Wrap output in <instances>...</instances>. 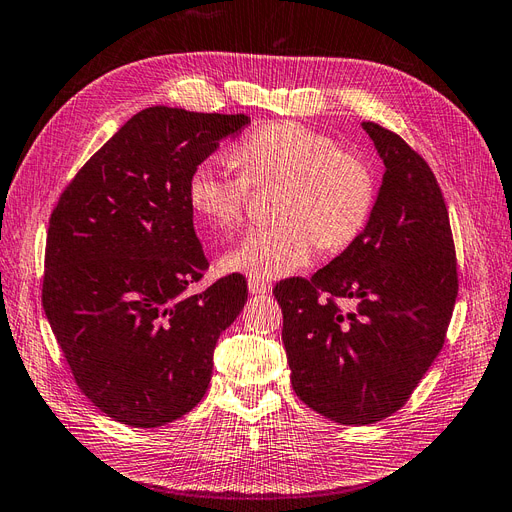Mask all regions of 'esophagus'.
<instances>
[{"label":"esophagus","mask_w":512,"mask_h":512,"mask_svg":"<svg viewBox=\"0 0 512 512\" xmlns=\"http://www.w3.org/2000/svg\"><path fill=\"white\" fill-rule=\"evenodd\" d=\"M248 291H251L253 296H266L270 291V285L259 279H248Z\"/></svg>","instance_id":"esophagus-1"}]
</instances>
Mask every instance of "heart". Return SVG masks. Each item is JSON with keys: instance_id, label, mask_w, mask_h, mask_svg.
Here are the masks:
<instances>
[{"instance_id": "1", "label": "heart", "mask_w": 512, "mask_h": 512, "mask_svg": "<svg viewBox=\"0 0 512 512\" xmlns=\"http://www.w3.org/2000/svg\"><path fill=\"white\" fill-rule=\"evenodd\" d=\"M236 169L208 158L188 178V203L216 231L238 227L253 188L281 184L276 225L253 229L223 257V268L251 279H281L302 270L317 246L343 251L367 227L377 186L371 167L332 137L298 122H276L244 137Z\"/></svg>"}]
</instances>
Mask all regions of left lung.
Returning a JSON list of instances; mask_svg holds the SVG:
<instances>
[{"mask_svg": "<svg viewBox=\"0 0 512 512\" xmlns=\"http://www.w3.org/2000/svg\"><path fill=\"white\" fill-rule=\"evenodd\" d=\"M362 128L386 167L367 227L311 279L272 291L300 401L356 427L407 403L440 354L459 291L448 210L427 160L384 126ZM339 297L357 309L343 314Z\"/></svg>", "mask_w": 512, "mask_h": 512, "instance_id": "left-lung-1", "label": "left lung"}]
</instances>
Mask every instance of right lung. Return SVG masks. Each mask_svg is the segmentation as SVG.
Listing matches in <instances>:
<instances>
[{"label": "right lung", "mask_w": 512, "mask_h": 512, "mask_svg": "<svg viewBox=\"0 0 512 512\" xmlns=\"http://www.w3.org/2000/svg\"><path fill=\"white\" fill-rule=\"evenodd\" d=\"M244 113L150 107L79 169L49 218L42 309L81 392L128 427H163L203 399L242 274L191 296L208 270L188 178Z\"/></svg>", "instance_id": "right-lung-1"}]
</instances>
